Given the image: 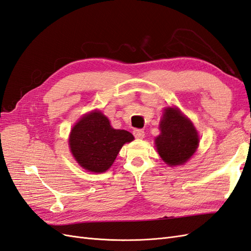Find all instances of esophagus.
Wrapping results in <instances>:
<instances>
[{"label":"esophagus","mask_w":251,"mask_h":251,"mask_svg":"<svg viewBox=\"0 0 251 251\" xmlns=\"http://www.w3.org/2000/svg\"><path fill=\"white\" fill-rule=\"evenodd\" d=\"M133 136L137 139H143L145 136V132L142 129H134L133 130Z\"/></svg>","instance_id":"obj_1"}]
</instances>
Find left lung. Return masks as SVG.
Segmentation results:
<instances>
[{
  "mask_svg": "<svg viewBox=\"0 0 251 251\" xmlns=\"http://www.w3.org/2000/svg\"><path fill=\"white\" fill-rule=\"evenodd\" d=\"M160 131L161 133L155 139V144L166 164L182 165L194 155L199 144L197 130L178 108L164 109Z\"/></svg>",
  "mask_w": 251,
  "mask_h": 251,
  "instance_id": "8db88e82",
  "label": "left lung"
}]
</instances>
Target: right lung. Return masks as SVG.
I'll return each instance as SVG.
<instances>
[{"label": "right lung", "mask_w": 251, "mask_h": 251, "mask_svg": "<svg viewBox=\"0 0 251 251\" xmlns=\"http://www.w3.org/2000/svg\"><path fill=\"white\" fill-rule=\"evenodd\" d=\"M127 130L114 129L106 115L94 110L74 125L69 145L73 157L88 172H106L113 164L122 146L133 140Z\"/></svg>", "instance_id": "add662e5"}]
</instances>
